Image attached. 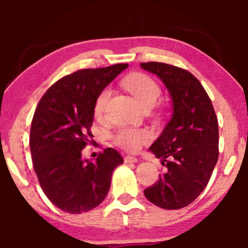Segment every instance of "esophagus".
<instances>
[{"instance_id": "esophagus-1", "label": "esophagus", "mask_w": 248, "mask_h": 248, "mask_svg": "<svg viewBox=\"0 0 248 248\" xmlns=\"http://www.w3.org/2000/svg\"><path fill=\"white\" fill-rule=\"evenodd\" d=\"M138 161L139 159L135 157H132V155H126V157L124 158L125 164H134V162H138Z\"/></svg>"}]
</instances>
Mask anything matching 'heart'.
<instances>
[{
  "label": "heart",
  "instance_id": "obj_1",
  "mask_svg": "<svg viewBox=\"0 0 248 248\" xmlns=\"http://www.w3.org/2000/svg\"><path fill=\"white\" fill-rule=\"evenodd\" d=\"M125 87L133 94L143 108H151L157 103L161 94V89L158 83L147 74L134 73L127 77L124 81ZM110 88L106 87L98 94L94 101L93 113L96 117H101L106 109L107 101L110 96ZM151 133L147 128L121 127L113 135L114 143L126 151H137L141 144L150 141Z\"/></svg>",
  "mask_w": 248,
  "mask_h": 248
}]
</instances>
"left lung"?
Wrapping results in <instances>:
<instances>
[{
	"label": "left lung",
	"instance_id": "1",
	"mask_svg": "<svg viewBox=\"0 0 248 248\" xmlns=\"http://www.w3.org/2000/svg\"><path fill=\"white\" fill-rule=\"evenodd\" d=\"M140 65L164 82L172 101L170 121L149 149L165 171L144 195L162 209H182L203 192L218 161V120L204 88L188 71L160 62Z\"/></svg>",
	"mask_w": 248,
	"mask_h": 248
}]
</instances>
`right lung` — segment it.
I'll return each mask as SVG.
<instances>
[{
  "label": "right lung",
  "mask_w": 248,
  "mask_h": 248,
  "mask_svg": "<svg viewBox=\"0 0 248 248\" xmlns=\"http://www.w3.org/2000/svg\"><path fill=\"white\" fill-rule=\"evenodd\" d=\"M128 64L84 69L56 81L42 97L30 128V151L40 187L63 211L79 215L106 198L114 169L123 158L105 149L94 161L81 152L91 137L98 94Z\"/></svg>",
  "instance_id": "obj_1"
}]
</instances>
